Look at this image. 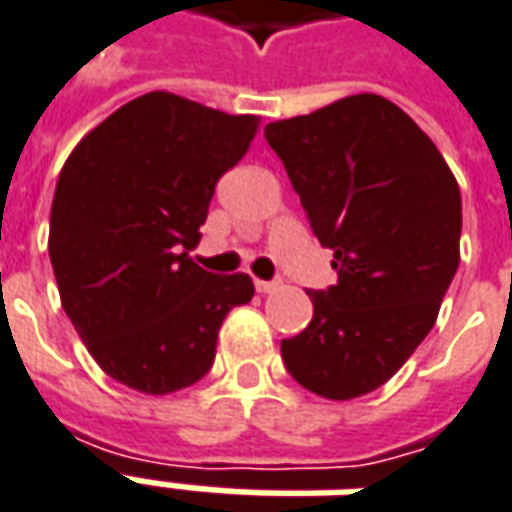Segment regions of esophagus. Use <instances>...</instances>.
Segmentation results:
<instances>
[{
    "label": "esophagus",
    "mask_w": 512,
    "mask_h": 512,
    "mask_svg": "<svg viewBox=\"0 0 512 512\" xmlns=\"http://www.w3.org/2000/svg\"><path fill=\"white\" fill-rule=\"evenodd\" d=\"M255 288H257V293H271V290H277L279 285H277V282H266V279H257Z\"/></svg>",
    "instance_id": "34e87169"
}]
</instances>
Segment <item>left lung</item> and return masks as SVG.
Returning <instances> with one entry per match:
<instances>
[{
	"label": "left lung",
	"mask_w": 512,
	"mask_h": 512,
	"mask_svg": "<svg viewBox=\"0 0 512 512\" xmlns=\"http://www.w3.org/2000/svg\"><path fill=\"white\" fill-rule=\"evenodd\" d=\"M337 285L310 290L312 321L282 340L288 373L329 400L367 395L436 323L458 271L461 191L428 134L381 95L266 126Z\"/></svg>",
	"instance_id": "obj_1"
}]
</instances>
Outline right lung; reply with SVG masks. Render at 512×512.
Returning <instances> with one entry per match:
<instances>
[{"instance_id": "add662e5", "label": "right lung", "mask_w": 512, "mask_h": 512, "mask_svg": "<svg viewBox=\"0 0 512 512\" xmlns=\"http://www.w3.org/2000/svg\"><path fill=\"white\" fill-rule=\"evenodd\" d=\"M255 134V115L147 93L68 156L49 257L62 310L106 376L169 395L211 370L224 315L252 301L255 285L246 274H211L189 252L216 183Z\"/></svg>"}]
</instances>
